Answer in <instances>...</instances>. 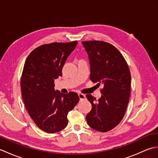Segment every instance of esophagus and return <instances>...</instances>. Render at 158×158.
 I'll return each instance as SVG.
<instances>
[{
	"label": "esophagus",
	"instance_id": "34e87169",
	"mask_svg": "<svg viewBox=\"0 0 158 158\" xmlns=\"http://www.w3.org/2000/svg\"><path fill=\"white\" fill-rule=\"evenodd\" d=\"M78 96H79V98L80 100H83L85 98V96L84 94H79Z\"/></svg>",
	"mask_w": 158,
	"mask_h": 158
}]
</instances>
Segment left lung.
I'll use <instances>...</instances> for the list:
<instances>
[{
	"mask_svg": "<svg viewBox=\"0 0 158 158\" xmlns=\"http://www.w3.org/2000/svg\"><path fill=\"white\" fill-rule=\"evenodd\" d=\"M82 44L89 57L90 80L103 85L98 100L91 94L86 95L92 106L86 116L87 122L94 130L108 132L125 115L130 96L129 67L119 50L109 43L89 41Z\"/></svg>",
	"mask_w": 158,
	"mask_h": 158,
	"instance_id": "1",
	"label": "left lung"
}]
</instances>
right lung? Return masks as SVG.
Listing matches in <instances>:
<instances>
[{
	"mask_svg": "<svg viewBox=\"0 0 158 158\" xmlns=\"http://www.w3.org/2000/svg\"><path fill=\"white\" fill-rule=\"evenodd\" d=\"M77 44V41H73L42 45L30 53L23 66V103L36 125L47 133L64 129L67 115L79 100L75 92L64 94L54 89V80L62 76L63 66Z\"/></svg>",
	"mask_w": 158,
	"mask_h": 158,
	"instance_id": "1",
	"label": "right lung"
}]
</instances>
